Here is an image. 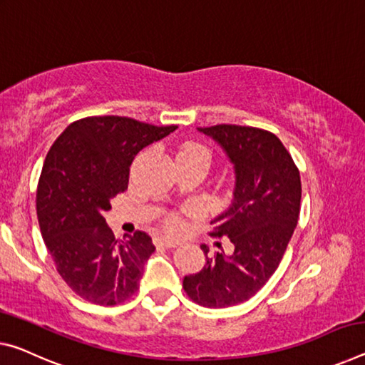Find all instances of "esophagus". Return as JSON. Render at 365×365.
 Returning <instances> with one entry per match:
<instances>
[{"label": "esophagus", "mask_w": 365, "mask_h": 365, "mask_svg": "<svg viewBox=\"0 0 365 365\" xmlns=\"http://www.w3.org/2000/svg\"><path fill=\"white\" fill-rule=\"evenodd\" d=\"M155 242H158L159 245L167 247V248H175V247L180 245V242L175 240V239H169V237H158Z\"/></svg>", "instance_id": "1"}]
</instances>
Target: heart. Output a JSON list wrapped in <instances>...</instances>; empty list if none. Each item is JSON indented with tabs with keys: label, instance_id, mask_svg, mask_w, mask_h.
Masks as SVG:
<instances>
[{
	"label": "heart",
	"instance_id": "obj_1",
	"mask_svg": "<svg viewBox=\"0 0 365 365\" xmlns=\"http://www.w3.org/2000/svg\"><path fill=\"white\" fill-rule=\"evenodd\" d=\"M182 154H198V155H205V158L210 159V151H207L205 146H201V144H196V143L183 144V146L180 148V151H178V155H182ZM167 227H169L170 230H178L182 227V219L173 214V216L167 219Z\"/></svg>",
	"mask_w": 365,
	"mask_h": 365
}]
</instances>
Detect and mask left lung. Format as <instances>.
<instances>
[{
    "label": "left lung",
    "instance_id": "left-lung-1",
    "mask_svg": "<svg viewBox=\"0 0 365 365\" xmlns=\"http://www.w3.org/2000/svg\"><path fill=\"white\" fill-rule=\"evenodd\" d=\"M216 140L235 167L234 200L211 221V235L229 237L234 253L206 255L205 268L183 277L193 302L210 309L242 304L262 289L279 266L297 225L302 185L296 162L271 131L253 126L198 128Z\"/></svg>",
    "mask_w": 365,
    "mask_h": 365
}]
</instances>
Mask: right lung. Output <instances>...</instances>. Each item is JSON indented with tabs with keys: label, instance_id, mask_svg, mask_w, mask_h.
Returning a JSON list of instances; mask_svg holds the SVG:
<instances>
[{
	"label": "right lung",
	"instance_id": "1",
	"mask_svg": "<svg viewBox=\"0 0 365 365\" xmlns=\"http://www.w3.org/2000/svg\"><path fill=\"white\" fill-rule=\"evenodd\" d=\"M177 128L117 115L86 117L50 148L37 187L40 230L63 281L88 302L112 307L140 287L153 239L143 230L115 239L103 212L128 188L135 155Z\"/></svg>",
	"mask_w": 365,
	"mask_h": 365
}]
</instances>
